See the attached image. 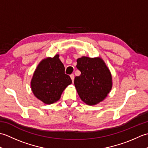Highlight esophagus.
<instances>
[{
  "instance_id": "obj_1",
  "label": "esophagus",
  "mask_w": 148,
  "mask_h": 148,
  "mask_svg": "<svg viewBox=\"0 0 148 148\" xmlns=\"http://www.w3.org/2000/svg\"><path fill=\"white\" fill-rule=\"evenodd\" d=\"M71 79H72V82H74V74H71L70 76Z\"/></svg>"
}]
</instances>
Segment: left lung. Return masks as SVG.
Masks as SVG:
<instances>
[{"instance_id":"left-lung-1","label":"left lung","mask_w":148,"mask_h":148,"mask_svg":"<svg viewBox=\"0 0 148 148\" xmlns=\"http://www.w3.org/2000/svg\"><path fill=\"white\" fill-rule=\"evenodd\" d=\"M81 75L76 76L74 85L81 99L88 105L102 101L112 88V77L109 69L100 58L86 56L77 60Z\"/></svg>"}]
</instances>
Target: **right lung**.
<instances>
[{"label":"right lung","instance_id":"right-lung-1","mask_svg":"<svg viewBox=\"0 0 148 148\" xmlns=\"http://www.w3.org/2000/svg\"><path fill=\"white\" fill-rule=\"evenodd\" d=\"M69 75L59 55L47 58L40 62L31 81L32 90L37 99L46 104H51L60 99L65 88L71 84Z\"/></svg>","mask_w":148,"mask_h":148}]
</instances>
